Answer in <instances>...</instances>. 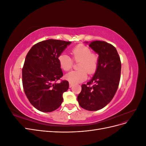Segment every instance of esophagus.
Listing matches in <instances>:
<instances>
[{"label":"esophagus","instance_id":"34e87169","mask_svg":"<svg viewBox=\"0 0 146 146\" xmlns=\"http://www.w3.org/2000/svg\"><path fill=\"white\" fill-rule=\"evenodd\" d=\"M72 86H73V84H72V83H69V88H71V87H72Z\"/></svg>","mask_w":146,"mask_h":146}]
</instances>
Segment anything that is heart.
Wrapping results in <instances>:
<instances>
[{
    "instance_id": "obj_1",
    "label": "heart",
    "mask_w": 146,
    "mask_h": 146,
    "mask_svg": "<svg viewBox=\"0 0 146 146\" xmlns=\"http://www.w3.org/2000/svg\"><path fill=\"white\" fill-rule=\"evenodd\" d=\"M72 58L66 54H61L58 57L60 68L64 71H68L72 68L73 61L78 62L77 70H73L66 74V80L72 84L85 81L87 73L93 74L98 69L99 65L98 55L91 52L90 48L83 44H78L71 50Z\"/></svg>"
}]
</instances>
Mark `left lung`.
I'll use <instances>...</instances> for the list:
<instances>
[{
  "label": "left lung",
  "instance_id": "8db88e82",
  "mask_svg": "<svg viewBox=\"0 0 146 146\" xmlns=\"http://www.w3.org/2000/svg\"><path fill=\"white\" fill-rule=\"evenodd\" d=\"M89 46L99 54V65L91 80L82 85L77 100L82 108L97 111L105 107L115 95L120 81L121 62L111 44L94 41Z\"/></svg>",
  "mask_w": 146,
  "mask_h": 146
}]
</instances>
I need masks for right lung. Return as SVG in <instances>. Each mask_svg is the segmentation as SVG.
I'll list each match as a JSON object with an SVG mask.
<instances>
[{
    "instance_id": "obj_1",
    "label": "right lung",
    "mask_w": 146,
    "mask_h": 146,
    "mask_svg": "<svg viewBox=\"0 0 146 146\" xmlns=\"http://www.w3.org/2000/svg\"><path fill=\"white\" fill-rule=\"evenodd\" d=\"M70 44L47 39L33 46L26 55L22 70L24 91L30 104L39 111H55L62 104L69 82L56 83L63 76L58 57Z\"/></svg>"
}]
</instances>
